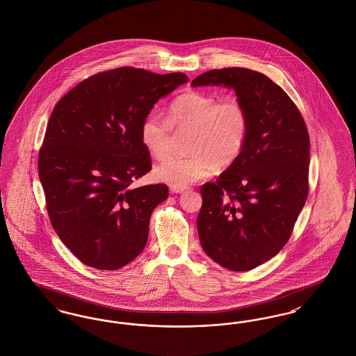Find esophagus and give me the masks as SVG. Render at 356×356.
Returning <instances> with one entry per match:
<instances>
[{
    "label": "esophagus",
    "mask_w": 356,
    "mask_h": 356,
    "mask_svg": "<svg viewBox=\"0 0 356 356\" xmlns=\"http://www.w3.org/2000/svg\"><path fill=\"white\" fill-rule=\"evenodd\" d=\"M170 189L172 193H183V192H186L188 188L186 186H172Z\"/></svg>",
    "instance_id": "1"
}]
</instances>
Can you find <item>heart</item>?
<instances>
[{"mask_svg":"<svg viewBox=\"0 0 356 356\" xmlns=\"http://www.w3.org/2000/svg\"><path fill=\"white\" fill-rule=\"evenodd\" d=\"M191 129L189 156H170L153 170V176L170 186H186L215 173L218 167L234 164L250 134V113L237 97L219 100L215 95L186 90L165 109V120L154 111L140 122V140L156 159L172 149L175 132Z\"/></svg>","mask_w":356,"mask_h":356,"instance_id":"1","label":"heart"}]
</instances>
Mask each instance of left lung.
Segmentation results:
<instances>
[{"instance_id": "1", "label": "left lung", "mask_w": 356, "mask_h": 356, "mask_svg": "<svg viewBox=\"0 0 356 356\" xmlns=\"http://www.w3.org/2000/svg\"><path fill=\"white\" fill-rule=\"evenodd\" d=\"M193 86L225 85L250 113L236 161L200 188L197 232L205 254L231 271H250L287 244L308 196L309 136L287 93L247 68L213 69Z\"/></svg>"}]
</instances>
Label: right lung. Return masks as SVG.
<instances>
[{"mask_svg":"<svg viewBox=\"0 0 356 356\" xmlns=\"http://www.w3.org/2000/svg\"><path fill=\"white\" fill-rule=\"evenodd\" d=\"M188 81L122 67L70 89L51 112L38 153V176L51 227L81 263L115 271L144 250L165 184L134 188L152 170L140 122L154 102Z\"/></svg>","mask_w":356,"mask_h":356,"instance_id":"add662e5","label":"right lung"}]
</instances>
